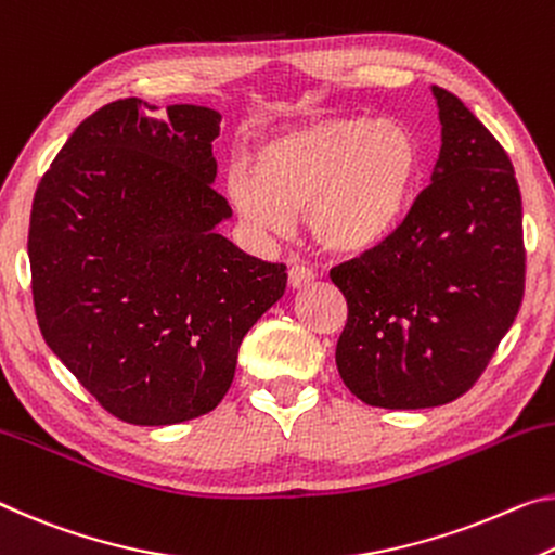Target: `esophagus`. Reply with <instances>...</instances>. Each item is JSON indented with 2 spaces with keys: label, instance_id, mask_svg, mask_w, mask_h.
Segmentation results:
<instances>
[{
  "label": "esophagus",
  "instance_id": "1",
  "mask_svg": "<svg viewBox=\"0 0 555 555\" xmlns=\"http://www.w3.org/2000/svg\"><path fill=\"white\" fill-rule=\"evenodd\" d=\"M313 279H315L313 269L306 267V263H294V267L288 269V286H292V288L309 286Z\"/></svg>",
  "mask_w": 555,
  "mask_h": 555
}]
</instances>
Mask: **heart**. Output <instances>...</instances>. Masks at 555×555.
<instances>
[{
	"instance_id": "heart-1",
	"label": "heart",
	"mask_w": 555,
	"mask_h": 555,
	"mask_svg": "<svg viewBox=\"0 0 555 555\" xmlns=\"http://www.w3.org/2000/svg\"><path fill=\"white\" fill-rule=\"evenodd\" d=\"M420 143L392 120L325 118L263 140L227 170V199L251 230L284 234L294 212L323 249L358 254L388 236L420 178Z\"/></svg>"
}]
</instances>
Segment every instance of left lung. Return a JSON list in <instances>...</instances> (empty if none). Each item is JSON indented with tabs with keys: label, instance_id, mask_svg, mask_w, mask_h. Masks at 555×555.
I'll return each mask as SVG.
<instances>
[{
	"label": "left lung",
	"instance_id": "obj_1",
	"mask_svg": "<svg viewBox=\"0 0 555 555\" xmlns=\"http://www.w3.org/2000/svg\"><path fill=\"white\" fill-rule=\"evenodd\" d=\"M433 93L442 122L433 182L380 244L331 269L348 304L338 373L373 408H437L467 392L524 298L514 165L454 93Z\"/></svg>",
	"mask_w": 555,
	"mask_h": 555
}]
</instances>
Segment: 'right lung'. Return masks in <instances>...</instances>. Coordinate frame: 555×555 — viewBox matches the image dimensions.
Wrapping results in <instances>:
<instances>
[{
    "instance_id": "obj_1",
    "label": "right lung",
    "mask_w": 555,
    "mask_h": 555,
    "mask_svg": "<svg viewBox=\"0 0 555 555\" xmlns=\"http://www.w3.org/2000/svg\"><path fill=\"white\" fill-rule=\"evenodd\" d=\"M140 99L78 126L37 188L29 222L34 311L47 346L105 412L175 425L230 390L246 331L286 288L284 263L215 227L217 111Z\"/></svg>"
}]
</instances>
